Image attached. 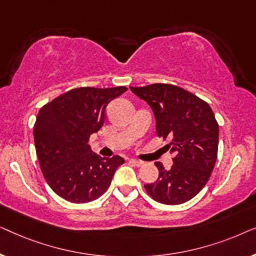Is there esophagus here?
<instances>
[{
    "mask_svg": "<svg viewBox=\"0 0 256 256\" xmlns=\"http://www.w3.org/2000/svg\"><path fill=\"white\" fill-rule=\"evenodd\" d=\"M129 162H130L132 164H134L135 166H142L143 164H144L142 160H129Z\"/></svg>",
    "mask_w": 256,
    "mask_h": 256,
    "instance_id": "34e87169",
    "label": "esophagus"
}]
</instances>
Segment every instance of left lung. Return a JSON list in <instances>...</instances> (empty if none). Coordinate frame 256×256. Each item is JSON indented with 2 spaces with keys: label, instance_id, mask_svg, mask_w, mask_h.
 <instances>
[{
  "label": "left lung",
  "instance_id": "1",
  "mask_svg": "<svg viewBox=\"0 0 256 256\" xmlns=\"http://www.w3.org/2000/svg\"><path fill=\"white\" fill-rule=\"evenodd\" d=\"M132 92L152 107L158 138L174 154L172 166L160 171L156 182L144 188L154 200L166 205H180L197 196L208 183L218 156L219 124L212 108L194 93L170 85L152 84L130 87Z\"/></svg>",
  "mask_w": 256,
  "mask_h": 256
}]
</instances>
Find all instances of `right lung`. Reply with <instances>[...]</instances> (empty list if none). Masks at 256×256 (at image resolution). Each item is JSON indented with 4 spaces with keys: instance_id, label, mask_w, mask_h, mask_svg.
I'll return each mask as SVG.
<instances>
[{
    "instance_id": "right-lung-1",
    "label": "right lung",
    "mask_w": 256,
    "mask_h": 256,
    "mask_svg": "<svg viewBox=\"0 0 256 256\" xmlns=\"http://www.w3.org/2000/svg\"><path fill=\"white\" fill-rule=\"evenodd\" d=\"M128 88L79 87L59 96L38 112L34 146L43 176L54 194L82 204L110 188L122 157H101L88 146L90 136L104 126L106 107Z\"/></svg>"
}]
</instances>
